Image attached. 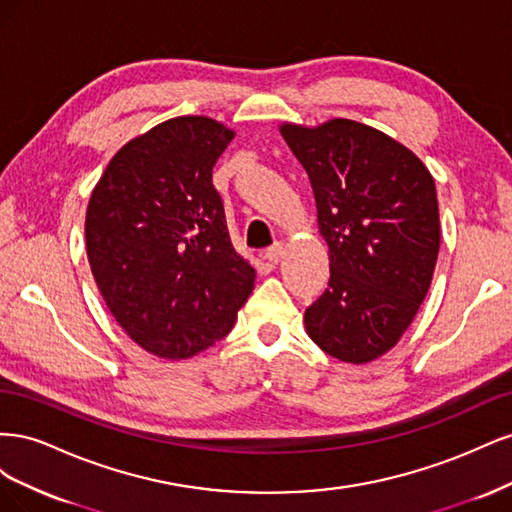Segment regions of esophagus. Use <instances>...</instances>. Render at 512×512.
Instances as JSON below:
<instances>
[{
	"mask_svg": "<svg viewBox=\"0 0 512 512\" xmlns=\"http://www.w3.org/2000/svg\"><path fill=\"white\" fill-rule=\"evenodd\" d=\"M282 254H284V247L280 243H275L265 252V258L271 262V265H277V262H280V258H282Z\"/></svg>",
	"mask_w": 512,
	"mask_h": 512,
	"instance_id": "1",
	"label": "esophagus"
}]
</instances>
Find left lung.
I'll return each mask as SVG.
<instances>
[{
    "label": "left lung",
    "mask_w": 512,
    "mask_h": 512,
    "mask_svg": "<svg viewBox=\"0 0 512 512\" xmlns=\"http://www.w3.org/2000/svg\"><path fill=\"white\" fill-rule=\"evenodd\" d=\"M312 181L329 288L305 309L312 342L344 363H369L410 327L440 250L436 183L401 143L365 123L280 128Z\"/></svg>",
    "instance_id": "1"
}]
</instances>
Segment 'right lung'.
Instances as JSON below:
<instances>
[{
    "mask_svg": "<svg viewBox=\"0 0 512 512\" xmlns=\"http://www.w3.org/2000/svg\"><path fill=\"white\" fill-rule=\"evenodd\" d=\"M235 132L168 119L123 145L91 192L85 241L100 294L134 342L190 359L226 337L256 271L232 247L213 166Z\"/></svg>",
    "mask_w": 512,
    "mask_h": 512,
    "instance_id": "obj_1",
    "label": "right lung"
}]
</instances>
